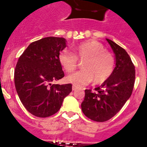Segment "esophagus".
<instances>
[{"label":"esophagus","instance_id":"34e87169","mask_svg":"<svg viewBox=\"0 0 147 147\" xmlns=\"http://www.w3.org/2000/svg\"><path fill=\"white\" fill-rule=\"evenodd\" d=\"M76 89H77V87H76V86H75V85L72 86V90H76Z\"/></svg>","mask_w":147,"mask_h":147}]
</instances>
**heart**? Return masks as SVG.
<instances>
[{
    "label": "heart",
    "instance_id": "obj_1",
    "mask_svg": "<svg viewBox=\"0 0 147 147\" xmlns=\"http://www.w3.org/2000/svg\"><path fill=\"white\" fill-rule=\"evenodd\" d=\"M74 55L68 50H63L58 55V60L63 69L71 73L77 66V58L83 60L82 70L66 77V80L76 86H84L93 80L95 84H100L107 80L114 68V56L105 49L100 42L89 40L81 43L73 49Z\"/></svg>",
    "mask_w": 147,
    "mask_h": 147
}]
</instances>
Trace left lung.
Here are the masks:
<instances>
[{"instance_id":"obj_1","label":"left lung","mask_w":147,"mask_h":147,"mask_svg":"<svg viewBox=\"0 0 147 147\" xmlns=\"http://www.w3.org/2000/svg\"><path fill=\"white\" fill-rule=\"evenodd\" d=\"M106 41L115 55V68L110 77L96 92L85 90L82 110L86 117L95 122H106L117 114L131 95L135 82V66L123 48L110 39Z\"/></svg>"}]
</instances>
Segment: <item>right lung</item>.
Listing matches in <instances>:
<instances>
[{
	"label": "right lung",
	"instance_id": "1",
	"mask_svg": "<svg viewBox=\"0 0 147 147\" xmlns=\"http://www.w3.org/2000/svg\"><path fill=\"white\" fill-rule=\"evenodd\" d=\"M64 38L47 37L30 44L19 58L14 84L22 103L33 115L47 117L57 113L72 84H52L64 72L58 55L67 47Z\"/></svg>",
	"mask_w": 147,
	"mask_h": 147
}]
</instances>
